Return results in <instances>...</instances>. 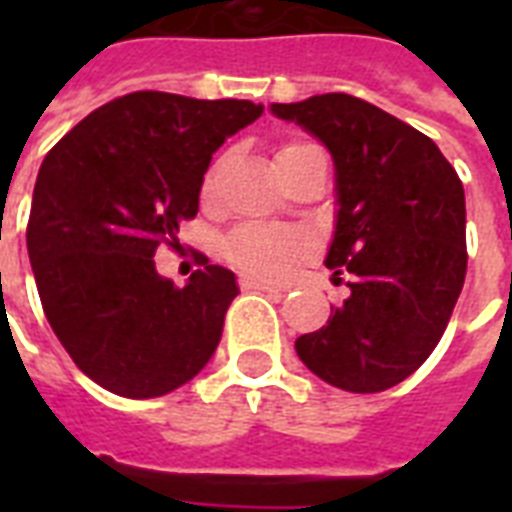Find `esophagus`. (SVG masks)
<instances>
[{"instance_id":"esophagus-1","label":"esophagus","mask_w":512,"mask_h":512,"mask_svg":"<svg viewBox=\"0 0 512 512\" xmlns=\"http://www.w3.org/2000/svg\"><path fill=\"white\" fill-rule=\"evenodd\" d=\"M241 287H244V289H260V292H276V295L287 292V289L279 287V284H271V281H263V279H252V276H244V279H241Z\"/></svg>"}]
</instances>
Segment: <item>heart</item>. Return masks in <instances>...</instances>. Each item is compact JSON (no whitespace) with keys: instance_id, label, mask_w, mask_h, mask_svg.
I'll return each mask as SVG.
<instances>
[{"instance_id":"b5f03b06","label":"heart","mask_w":512,"mask_h":512,"mask_svg":"<svg viewBox=\"0 0 512 512\" xmlns=\"http://www.w3.org/2000/svg\"><path fill=\"white\" fill-rule=\"evenodd\" d=\"M305 148H316L311 143H300L292 140L287 146H281L279 156L305 151ZM276 156V159H279ZM311 239L300 231L292 228H273V225L260 223H244L225 239L223 255L228 263H233L241 271L252 273V276H263V279H284L295 271L297 265L303 263L305 257L311 255Z\"/></svg>"}]
</instances>
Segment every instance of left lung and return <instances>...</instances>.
<instances>
[{
	"instance_id": "8db88e82",
	"label": "left lung",
	"mask_w": 512,
	"mask_h": 512,
	"mask_svg": "<svg viewBox=\"0 0 512 512\" xmlns=\"http://www.w3.org/2000/svg\"><path fill=\"white\" fill-rule=\"evenodd\" d=\"M271 111L332 151L340 212L327 268L350 289L327 327L297 337V356L348 393L393 388L433 353L465 284L460 175L428 135L345 92Z\"/></svg>"
}]
</instances>
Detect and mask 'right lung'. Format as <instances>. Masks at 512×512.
I'll list each match as a JSON object with an SVG mask.
<instances>
[{
	"label": "right lung",
	"instance_id": "right-lung-1",
	"mask_svg": "<svg viewBox=\"0 0 512 512\" xmlns=\"http://www.w3.org/2000/svg\"><path fill=\"white\" fill-rule=\"evenodd\" d=\"M263 106L140 90L84 116L44 156L26 244L44 316L100 388L156 398L215 353L239 289L204 260L185 287L156 273V249L199 212L212 154Z\"/></svg>",
	"mask_w": 512,
	"mask_h": 512
}]
</instances>
